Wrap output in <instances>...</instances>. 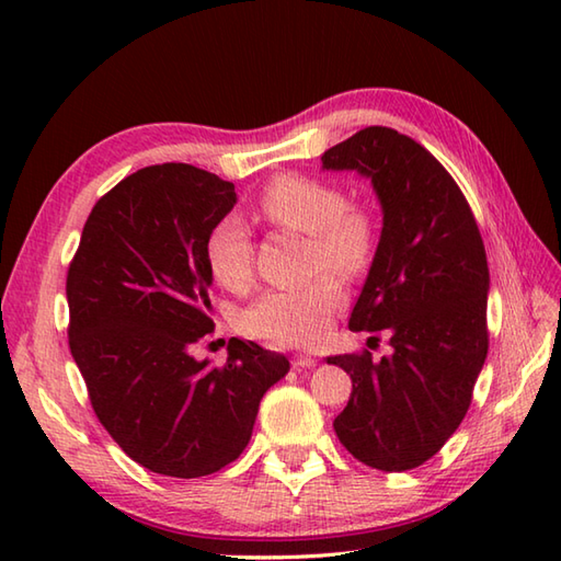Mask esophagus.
Wrapping results in <instances>:
<instances>
[{
    "label": "esophagus",
    "instance_id": "esophagus-1",
    "mask_svg": "<svg viewBox=\"0 0 561 561\" xmlns=\"http://www.w3.org/2000/svg\"><path fill=\"white\" fill-rule=\"evenodd\" d=\"M291 366L296 368V371H304V368H313V366H318V359H316V356H311V354H296V356H294V362H291Z\"/></svg>",
    "mask_w": 561,
    "mask_h": 561
}]
</instances>
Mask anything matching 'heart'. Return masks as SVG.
Wrapping results in <instances>:
<instances>
[{
	"instance_id": "obj_1",
	"label": "heart",
	"mask_w": 561,
	"mask_h": 561,
	"mask_svg": "<svg viewBox=\"0 0 561 561\" xmlns=\"http://www.w3.org/2000/svg\"><path fill=\"white\" fill-rule=\"evenodd\" d=\"M260 211L272 224L313 236L316 267L354 277L368 267L376 250V221L371 211L347 205L335 183L306 175H282L265 187ZM211 277L221 287L245 289L253 277V236L248 224L229 214L211 226L205 243ZM340 304L335 279L320 277L294 289H272L248 308L243 325L253 337L308 347L323 340L332 308Z\"/></svg>"
}]
</instances>
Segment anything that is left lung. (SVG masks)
I'll use <instances>...</instances> for the list:
<instances>
[{
	"mask_svg": "<svg viewBox=\"0 0 561 561\" xmlns=\"http://www.w3.org/2000/svg\"><path fill=\"white\" fill-rule=\"evenodd\" d=\"M320 161L374 185L383 226L350 328L388 330L392 347L380 362L368 352L328 356L352 378L332 426L356 460L404 472L456 432L486 359L482 236L444 165L396 129L366 127Z\"/></svg>",
	"mask_w": 561,
	"mask_h": 561,
	"instance_id": "8db88e82",
	"label": "left lung"
}]
</instances>
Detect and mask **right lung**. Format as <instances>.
I'll return each mask as SVG.
<instances>
[{
	"instance_id": "1",
	"label": "right lung",
	"mask_w": 561,
	"mask_h": 561,
	"mask_svg": "<svg viewBox=\"0 0 561 561\" xmlns=\"http://www.w3.org/2000/svg\"><path fill=\"white\" fill-rule=\"evenodd\" d=\"M236 187L190 163L117 183L83 224L67 274L69 350L101 424L151 472L193 480L241 456L284 354L233 340L221 368L190 347L211 332L205 243Z\"/></svg>"
}]
</instances>
